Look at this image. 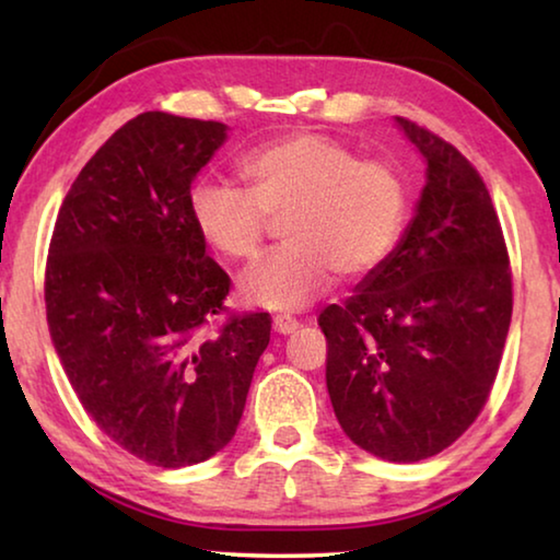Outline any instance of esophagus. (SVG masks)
<instances>
[{"label":"esophagus","mask_w":560,"mask_h":560,"mask_svg":"<svg viewBox=\"0 0 560 560\" xmlns=\"http://www.w3.org/2000/svg\"><path fill=\"white\" fill-rule=\"evenodd\" d=\"M299 328V320L291 318V316H273V330H277L279 336H289L293 330Z\"/></svg>","instance_id":"obj_1"}]
</instances>
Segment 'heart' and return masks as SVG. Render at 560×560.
<instances>
[{"instance_id": "b5f03b06", "label": "heart", "mask_w": 560, "mask_h": 560, "mask_svg": "<svg viewBox=\"0 0 560 560\" xmlns=\"http://www.w3.org/2000/svg\"><path fill=\"white\" fill-rule=\"evenodd\" d=\"M240 173L249 189L200 179L187 205L202 242L234 261L259 252L267 214L287 217V246L242 273L240 296L249 306L289 314L318 299L336 273L371 277L405 232L402 175L320 132L269 140L242 160Z\"/></svg>"}]
</instances>
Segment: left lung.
Instances as JSON below:
<instances>
[{"mask_svg": "<svg viewBox=\"0 0 560 560\" xmlns=\"http://www.w3.org/2000/svg\"><path fill=\"white\" fill-rule=\"evenodd\" d=\"M395 126L428 165L420 200L390 259L318 326L348 440L407 464L450 447L485 407L511 324V271L469 160L410 120Z\"/></svg>", "mask_w": 560, "mask_h": 560, "instance_id": "1", "label": "left lung"}]
</instances>
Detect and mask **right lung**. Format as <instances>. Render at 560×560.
<instances>
[{
    "mask_svg": "<svg viewBox=\"0 0 560 560\" xmlns=\"http://www.w3.org/2000/svg\"><path fill=\"white\" fill-rule=\"evenodd\" d=\"M214 120L148 110L113 132L63 197L46 261V320L83 410L155 467L210 459L234 438L269 314L222 311L189 189L224 145Z\"/></svg>",
    "mask_w": 560,
    "mask_h": 560,
    "instance_id": "1",
    "label": "right lung"
}]
</instances>
